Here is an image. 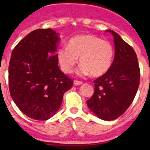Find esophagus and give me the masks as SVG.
Returning <instances> with one entry per match:
<instances>
[{"instance_id": "34e87169", "label": "esophagus", "mask_w": 150, "mask_h": 150, "mask_svg": "<svg viewBox=\"0 0 150 150\" xmlns=\"http://www.w3.org/2000/svg\"><path fill=\"white\" fill-rule=\"evenodd\" d=\"M83 84V82L78 81V80H74V86H79V85Z\"/></svg>"}]
</instances>
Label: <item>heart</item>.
Masks as SVG:
<instances>
[{
  "label": "heart",
  "mask_w": 150,
  "mask_h": 150,
  "mask_svg": "<svg viewBox=\"0 0 150 150\" xmlns=\"http://www.w3.org/2000/svg\"><path fill=\"white\" fill-rule=\"evenodd\" d=\"M57 61L62 71L71 74L78 62L79 75H91L98 77L109 71L114 58L112 43L105 40L89 34H82L69 40L67 46L59 48L56 52Z\"/></svg>",
  "instance_id": "heart-1"
}]
</instances>
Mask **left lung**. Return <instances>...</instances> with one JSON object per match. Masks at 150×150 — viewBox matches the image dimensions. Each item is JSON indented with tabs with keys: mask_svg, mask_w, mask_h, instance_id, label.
<instances>
[{
	"mask_svg": "<svg viewBox=\"0 0 150 150\" xmlns=\"http://www.w3.org/2000/svg\"><path fill=\"white\" fill-rule=\"evenodd\" d=\"M113 36L114 59L106 74L94 81L95 91L86 101L90 110L100 120L110 121L122 115L134 98L140 83L137 55L117 33Z\"/></svg>",
	"mask_w": 150,
	"mask_h": 150,
	"instance_id": "8db88e82",
	"label": "left lung"
}]
</instances>
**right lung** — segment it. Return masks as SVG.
Returning a JSON list of instances; mask_svg holds the SVG:
<instances>
[{
  "instance_id": "1",
  "label": "right lung",
  "mask_w": 150,
  "mask_h": 150,
  "mask_svg": "<svg viewBox=\"0 0 150 150\" xmlns=\"http://www.w3.org/2000/svg\"><path fill=\"white\" fill-rule=\"evenodd\" d=\"M59 34L50 28L29 33L12 52L9 64L11 98L24 114L47 120L59 110L63 95L73 86L56 58Z\"/></svg>"
}]
</instances>
